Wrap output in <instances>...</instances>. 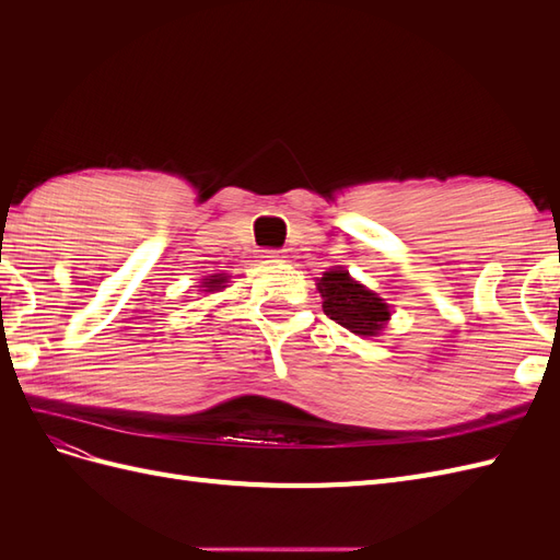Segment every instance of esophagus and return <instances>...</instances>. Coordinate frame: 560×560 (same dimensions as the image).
<instances>
[{"instance_id": "esophagus-1", "label": "esophagus", "mask_w": 560, "mask_h": 560, "mask_svg": "<svg viewBox=\"0 0 560 560\" xmlns=\"http://www.w3.org/2000/svg\"><path fill=\"white\" fill-rule=\"evenodd\" d=\"M261 257H264L266 261H280V259H282V254H280L278 249H264Z\"/></svg>"}]
</instances>
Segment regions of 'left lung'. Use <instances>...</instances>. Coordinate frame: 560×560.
I'll use <instances>...</instances> for the list:
<instances>
[{
  "mask_svg": "<svg viewBox=\"0 0 560 560\" xmlns=\"http://www.w3.org/2000/svg\"><path fill=\"white\" fill-rule=\"evenodd\" d=\"M317 290L322 294V311L338 325L358 336H378L389 319V306L364 284L352 280L341 266L322 273Z\"/></svg>",
  "mask_w": 560,
  "mask_h": 560,
  "instance_id": "left-lung-1",
  "label": "left lung"
}]
</instances>
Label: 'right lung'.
<instances>
[{
  "instance_id": "right-lung-1",
  "label": "right lung",
  "mask_w": 560,
  "mask_h": 560,
  "mask_svg": "<svg viewBox=\"0 0 560 560\" xmlns=\"http://www.w3.org/2000/svg\"><path fill=\"white\" fill-rule=\"evenodd\" d=\"M226 280H229V276H224V273L210 276V278H206V282H202V287H206V290H202V292H219V290H224Z\"/></svg>"
}]
</instances>
